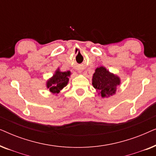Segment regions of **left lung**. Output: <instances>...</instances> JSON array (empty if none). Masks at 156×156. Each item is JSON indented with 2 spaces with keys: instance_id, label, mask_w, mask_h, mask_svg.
<instances>
[{
  "instance_id": "left-lung-1",
  "label": "left lung",
  "mask_w": 156,
  "mask_h": 156,
  "mask_svg": "<svg viewBox=\"0 0 156 156\" xmlns=\"http://www.w3.org/2000/svg\"><path fill=\"white\" fill-rule=\"evenodd\" d=\"M92 84L102 97H108L116 93V87L120 84V79L110 73L105 67H99L93 74Z\"/></svg>"
}]
</instances>
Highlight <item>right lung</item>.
Instances as JSON below:
<instances>
[{"label": "right lung", "mask_w": 156, "mask_h": 156, "mask_svg": "<svg viewBox=\"0 0 156 156\" xmlns=\"http://www.w3.org/2000/svg\"><path fill=\"white\" fill-rule=\"evenodd\" d=\"M70 74L71 72L69 71L60 72L58 69L52 77L47 82V87L52 93L58 94L64 87L67 86Z\"/></svg>", "instance_id": "1"}]
</instances>
